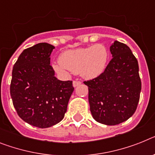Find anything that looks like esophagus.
<instances>
[{
    "mask_svg": "<svg viewBox=\"0 0 155 155\" xmlns=\"http://www.w3.org/2000/svg\"><path fill=\"white\" fill-rule=\"evenodd\" d=\"M80 84H81V82L79 81V80H74L73 81V86L75 87H77V86L80 85Z\"/></svg>",
    "mask_w": 155,
    "mask_h": 155,
    "instance_id": "obj_1",
    "label": "esophagus"
}]
</instances>
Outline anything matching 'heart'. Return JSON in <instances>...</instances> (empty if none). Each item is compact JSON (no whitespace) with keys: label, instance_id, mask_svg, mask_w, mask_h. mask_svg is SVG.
<instances>
[{"label":"heart","instance_id":"obj_1","mask_svg":"<svg viewBox=\"0 0 155 155\" xmlns=\"http://www.w3.org/2000/svg\"><path fill=\"white\" fill-rule=\"evenodd\" d=\"M109 52L102 44L63 52L59 58L60 63L53 64V69L59 73L66 71L80 73L85 78L95 77L106 68Z\"/></svg>","mask_w":155,"mask_h":155}]
</instances>
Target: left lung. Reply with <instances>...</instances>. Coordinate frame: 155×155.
I'll return each instance as SVG.
<instances>
[{
	"instance_id": "1",
	"label": "left lung",
	"mask_w": 155,
	"mask_h": 155,
	"mask_svg": "<svg viewBox=\"0 0 155 155\" xmlns=\"http://www.w3.org/2000/svg\"><path fill=\"white\" fill-rule=\"evenodd\" d=\"M110 52L113 58L103 72L84 84L88 87L94 119L106 125H117L136 112L142 84L138 61L128 45L114 41Z\"/></svg>"
}]
</instances>
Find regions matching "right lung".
Returning <instances> with one entry per match:
<instances>
[{
  "label": "right lung",
  "mask_w": 155,
  "mask_h": 155,
  "mask_svg": "<svg viewBox=\"0 0 155 155\" xmlns=\"http://www.w3.org/2000/svg\"><path fill=\"white\" fill-rule=\"evenodd\" d=\"M54 46L42 42L24 49L13 66L10 94L19 117L45 128L59 123L74 91L71 80L54 76L50 54Z\"/></svg>",
  "instance_id": "add662e5"
}]
</instances>
